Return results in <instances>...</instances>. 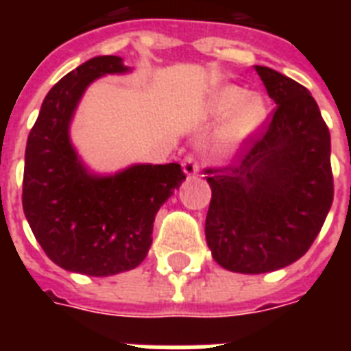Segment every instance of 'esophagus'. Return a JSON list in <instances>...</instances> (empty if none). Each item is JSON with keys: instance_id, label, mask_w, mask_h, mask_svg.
I'll use <instances>...</instances> for the list:
<instances>
[{"instance_id": "esophagus-1", "label": "esophagus", "mask_w": 351, "mask_h": 351, "mask_svg": "<svg viewBox=\"0 0 351 351\" xmlns=\"http://www.w3.org/2000/svg\"><path fill=\"white\" fill-rule=\"evenodd\" d=\"M182 169H184V173H186L187 176H193L200 171V164H198L197 158H195L193 154H187L186 158H184V162H182Z\"/></svg>"}]
</instances>
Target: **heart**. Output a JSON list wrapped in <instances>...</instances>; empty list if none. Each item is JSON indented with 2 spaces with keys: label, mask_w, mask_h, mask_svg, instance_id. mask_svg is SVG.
<instances>
[{
  "label": "heart",
  "mask_w": 351,
  "mask_h": 351,
  "mask_svg": "<svg viewBox=\"0 0 351 351\" xmlns=\"http://www.w3.org/2000/svg\"><path fill=\"white\" fill-rule=\"evenodd\" d=\"M209 111L217 118L233 115L226 121L219 134V145L230 149L251 136L266 120V104L261 96H247V90L240 87H222L209 100Z\"/></svg>",
  "instance_id": "b5f03b06"
}]
</instances>
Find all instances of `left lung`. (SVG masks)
I'll return each instance as SVG.
<instances>
[{"label":"left lung","instance_id":"left-lung-1","mask_svg":"<svg viewBox=\"0 0 351 351\" xmlns=\"http://www.w3.org/2000/svg\"><path fill=\"white\" fill-rule=\"evenodd\" d=\"M277 107L239 160L209 167L206 240L224 269L258 275L310 250L333 202L330 131L310 90L255 65Z\"/></svg>","mask_w":351,"mask_h":351}]
</instances>
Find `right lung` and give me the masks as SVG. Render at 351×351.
<instances>
[{
    "mask_svg": "<svg viewBox=\"0 0 351 351\" xmlns=\"http://www.w3.org/2000/svg\"><path fill=\"white\" fill-rule=\"evenodd\" d=\"M120 56H96L65 74L41 104L25 149L23 211L47 256L89 277L129 271L147 256L160 206L186 180L180 164H136L117 175L87 171L69 125L96 78L127 73Z\"/></svg>",
    "mask_w": 351,
    "mask_h": 351,
    "instance_id": "1",
    "label": "right lung"
}]
</instances>
